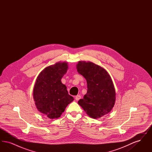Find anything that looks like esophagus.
Here are the masks:
<instances>
[{
  "label": "esophagus",
  "instance_id": "1",
  "mask_svg": "<svg viewBox=\"0 0 152 152\" xmlns=\"http://www.w3.org/2000/svg\"><path fill=\"white\" fill-rule=\"evenodd\" d=\"M80 99H81V96H80V95H77V96H76V97H75V100H76V101L79 100Z\"/></svg>",
  "mask_w": 152,
  "mask_h": 152
}]
</instances>
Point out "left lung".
Returning <instances> with one entry per match:
<instances>
[{"instance_id": "1", "label": "left lung", "mask_w": 152, "mask_h": 152, "mask_svg": "<svg viewBox=\"0 0 152 152\" xmlns=\"http://www.w3.org/2000/svg\"><path fill=\"white\" fill-rule=\"evenodd\" d=\"M77 71L87 80V92L78 104L94 119L109 113L116 101L115 87L108 72L91 61H79Z\"/></svg>"}]
</instances>
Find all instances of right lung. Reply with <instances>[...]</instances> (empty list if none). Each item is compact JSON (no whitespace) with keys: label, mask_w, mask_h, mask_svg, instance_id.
I'll list each match as a JSON object with an SVG mask.
<instances>
[{"label":"right lung","mask_w":152,"mask_h":152,"mask_svg":"<svg viewBox=\"0 0 152 152\" xmlns=\"http://www.w3.org/2000/svg\"><path fill=\"white\" fill-rule=\"evenodd\" d=\"M68 68V63L58 62L45 67L36 79L33 90L35 105L43 115L51 119L60 117L74 100L61 81Z\"/></svg>","instance_id":"add662e5"}]
</instances>
